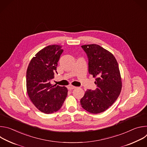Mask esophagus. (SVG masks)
<instances>
[{
    "label": "esophagus",
    "instance_id": "obj_1",
    "mask_svg": "<svg viewBox=\"0 0 147 147\" xmlns=\"http://www.w3.org/2000/svg\"><path fill=\"white\" fill-rule=\"evenodd\" d=\"M77 88L76 87H74V86H69L68 87V88H69L70 90L75 89V88Z\"/></svg>",
    "mask_w": 147,
    "mask_h": 147
}]
</instances>
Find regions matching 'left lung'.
<instances>
[{
	"label": "left lung",
	"instance_id": "8db88e82",
	"mask_svg": "<svg viewBox=\"0 0 147 147\" xmlns=\"http://www.w3.org/2000/svg\"><path fill=\"white\" fill-rule=\"evenodd\" d=\"M88 59V72L96 77L95 90H87L80 100L83 109L97 114L105 111L116 100L121 90L118 63L109 51L96 44L81 46Z\"/></svg>",
	"mask_w": 147,
	"mask_h": 147
}]
</instances>
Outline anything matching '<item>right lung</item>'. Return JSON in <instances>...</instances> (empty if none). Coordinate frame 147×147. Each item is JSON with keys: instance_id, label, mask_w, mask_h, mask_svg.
Masks as SVG:
<instances>
[{"instance_id": "right-lung-1", "label": "right lung", "mask_w": 147, "mask_h": 147, "mask_svg": "<svg viewBox=\"0 0 147 147\" xmlns=\"http://www.w3.org/2000/svg\"><path fill=\"white\" fill-rule=\"evenodd\" d=\"M60 45H49L39 51L30 62L26 74L28 95L40 112L50 114L59 111L67 96L65 87L52 86L51 80L61 53Z\"/></svg>"}]
</instances>
